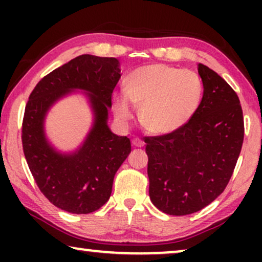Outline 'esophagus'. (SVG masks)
<instances>
[{
    "instance_id": "1",
    "label": "esophagus",
    "mask_w": 262,
    "mask_h": 262,
    "mask_svg": "<svg viewBox=\"0 0 262 262\" xmlns=\"http://www.w3.org/2000/svg\"><path fill=\"white\" fill-rule=\"evenodd\" d=\"M132 144H134L135 146H138V148H139V146H143V145H144V142H143L141 138L136 137V138L132 139Z\"/></svg>"
}]
</instances>
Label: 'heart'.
<instances>
[{
	"label": "heart",
	"mask_w": 262,
	"mask_h": 262,
	"mask_svg": "<svg viewBox=\"0 0 262 262\" xmlns=\"http://www.w3.org/2000/svg\"><path fill=\"white\" fill-rule=\"evenodd\" d=\"M203 82L192 70L151 64L136 69L125 80V89L113 96V110L120 120L141 107V123L151 134L166 135L192 119L203 99Z\"/></svg>",
	"instance_id": "1"
}]
</instances>
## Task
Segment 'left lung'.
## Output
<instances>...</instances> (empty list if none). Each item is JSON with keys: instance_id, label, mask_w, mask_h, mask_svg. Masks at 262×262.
<instances>
[{"instance_id": "8db88e82", "label": "left lung", "mask_w": 262, "mask_h": 262, "mask_svg": "<svg viewBox=\"0 0 262 262\" xmlns=\"http://www.w3.org/2000/svg\"><path fill=\"white\" fill-rule=\"evenodd\" d=\"M198 73L204 93L192 119L177 131L144 139L150 199L171 216L194 213L223 193L245 136L234 89L204 64Z\"/></svg>"}]
</instances>
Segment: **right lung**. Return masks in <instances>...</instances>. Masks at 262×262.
I'll list each match as a JSON object with an SVG mask.
<instances>
[{
	"label": "right lung",
	"instance_id": "obj_1",
	"mask_svg": "<svg viewBox=\"0 0 262 262\" xmlns=\"http://www.w3.org/2000/svg\"><path fill=\"white\" fill-rule=\"evenodd\" d=\"M120 76L117 58L81 55L42 77L28 98L21 135L25 157L39 189L60 210L76 214L99 210L110 199L114 175L131 151L130 139L107 126ZM73 89L89 92L95 125L77 152L60 154L45 137L43 119L49 107Z\"/></svg>",
	"mask_w": 262,
	"mask_h": 262
}]
</instances>
